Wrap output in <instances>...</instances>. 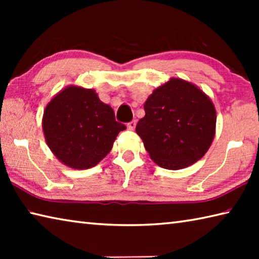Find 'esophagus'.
Segmentation results:
<instances>
[{
	"instance_id": "1",
	"label": "esophagus",
	"mask_w": 259,
	"mask_h": 259,
	"mask_svg": "<svg viewBox=\"0 0 259 259\" xmlns=\"http://www.w3.org/2000/svg\"><path fill=\"white\" fill-rule=\"evenodd\" d=\"M126 126H128L130 130H134L136 128V121H130L129 123L126 124Z\"/></svg>"
}]
</instances>
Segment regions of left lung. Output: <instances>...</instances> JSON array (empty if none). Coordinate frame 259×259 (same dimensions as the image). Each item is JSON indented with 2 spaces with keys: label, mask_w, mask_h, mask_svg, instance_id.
<instances>
[{
  "label": "left lung",
  "mask_w": 259,
  "mask_h": 259,
  "mask_svg": "<svg viewBox=\"0 0 259 259\" xmlns=\"http://www.w3.org/2000/svg\"><path fill=\"white\" fill-rule=\"evenodd\" d=\"M145 116L136 126L151 159L164 169L195 163L211 145L216 109L198 87L181 78L153 91L144 104Z\"/></svg>",
  "instance_id": "8db88e82"
}]
</instances>
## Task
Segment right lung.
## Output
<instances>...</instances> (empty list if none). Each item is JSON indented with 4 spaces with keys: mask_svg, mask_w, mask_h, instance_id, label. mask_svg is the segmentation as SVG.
<instances>
[{
    "mask_svg": "<svg viewBox=\"0 0 259 259\" xmlns=\"http://www.w3.org/2000/svg\"><path fill=\"white\" fill-rule=\"evenodd\" d=\"M42 125L52 153L73 169H89L99 163L125 129L95 90L74 85L60 91L47 105Z\"/></svg>",
    "mask_w": 259,
    "mask_h": 259,
    "instance_id": "obj_1",
    "label": "right lung"
}]
</instances>
